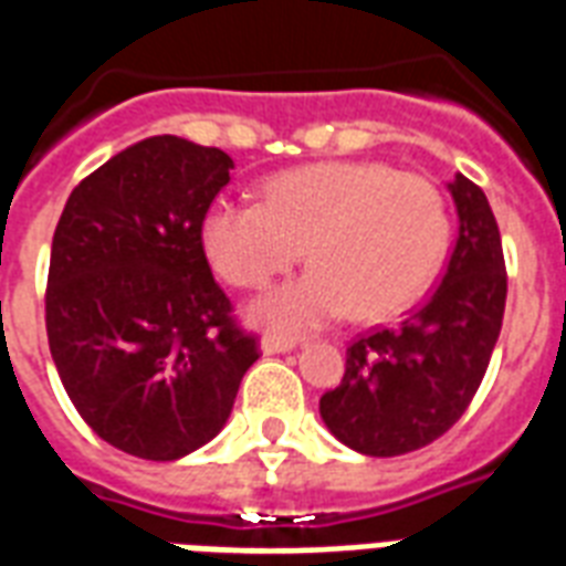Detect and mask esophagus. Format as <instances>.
<instances>
[{
	"label": "esophagus",
	"mask_w": 566,
	"mask_h": 566,
	"mask_svg": "<svg viewBox=\"0 0 566 566\" xmlns=\"http://www.w3.org/2000/svg\"><path fill=\"white\" fill-rule=\"evenodd\" d=\"M296 344H300V340L287 338V335H264V338H261V350H264L266 356H273V353L293 350Z\"/></svg>",
	"instance_id": "1"
}]
</instances>
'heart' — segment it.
<instances>
[{"label": "heart", "mask_w": 566, "mask_h": 566, "mask_svg": "<svg viewBox=\"0 0 566 566\" xmlns=\"http://www.w3.org/2000/svg\"><path fill=\"white\" fill-rule=\"evenodd\" d=\"M207 261L234 287H264L302 258L300 282L266 293L252 317L273 329H312L407 312L439 273L448 210L427 178L382 163H314L264 184L258 201L219 198L201 222Z\"/></svg>", "instance_id": "1"}]
</instances>
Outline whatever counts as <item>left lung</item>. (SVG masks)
I'll return each mask as SVG.
<instances>
[{
  "instance_id": "obj_1",
  "label": "left lung",
  "mask_w": 566,
  "mask_h": 566,
  "mask_svg": "<svg viewBox=\"0 0 566 566\" xmlns=\"http://www.w3.org/2000/svg\"><path fill=\"white\" fill-rule=\"evenodd\" d=\"M448 189L460 231L442 282L400 326L353 340L344 377L321 398L332 437L359 454H409L451 430L502 332L507 273L495 216L463 175Z\"/></svg>"
}]
</instances>
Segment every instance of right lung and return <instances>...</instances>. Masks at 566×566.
<instances>
[{
	"instance_id": "add662e5",
	"label": "right lung",
	"mask_w": 566,
	"mask_h": 566,
	"mask_svg": "<svg viewBox=\"0 0 566 566\" xmlns=\"http://www.w3.org/2000/svg\"><path fill=\"white\" fill-rule=\"evenodd\" d=\"M234 159L150 136L82 180L55 226L46 338L73 407L142 460H180L226 427L258 338L213 282L201 222Z\"/></svg>"
}]
</instances>
